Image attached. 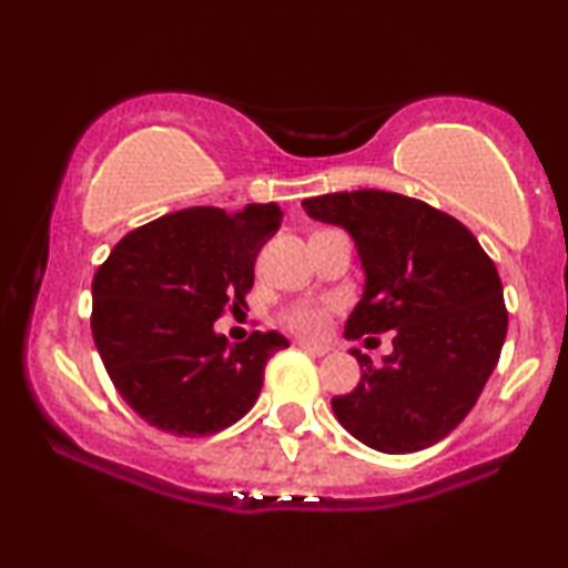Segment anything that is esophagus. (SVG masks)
<instances>
[{
    "label": "esophagus",
    "mask_w": 568,
    "mask_h": 568,
    "mask_svg": "<svg viewBox=\"0 0 568 568\" xmlns=\"http://www.w3.org/2000/svg\"><path fill=\"white\" fill-rule=\"evenodd\" d=\"M300 347L305 352H311V355H328L331 347L328 344H318V342H307V338H300Z\"/></svg>",
    "instance_id": "esophagus-1"
}]
</instances>
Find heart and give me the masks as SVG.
<instances>
[{"mask_svg":"<svg viewBox=\"0 0 568 568\" xmlns=\"http://www.w3.org/2000/svg\"><path fill=\"white\" fill-rule=\"evenodd\" d=\"M286 323L300 334H323L328 326V307L313 305V302H302V305H294L290 313H286Z\"/></svg>","mask_w":568,"mask_h":568,"instance_id":"b5f03b06","label":"heart"}]
</instances>
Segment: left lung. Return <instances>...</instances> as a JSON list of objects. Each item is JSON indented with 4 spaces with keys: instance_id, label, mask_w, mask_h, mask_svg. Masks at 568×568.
Segmentation results:
<instances>
[{
    "instance_id": "left-lung-1",
    "label": "left lung",
    "mask_w": 568,
    "mask_h": 568,
    "mask_svg": "<svg viewBox=\"0 0 568 568\" xmlns=\"http://www.w3.org/2000/svg\"><path fill=\"white\" fill-rule=\"evenodd\" d=\"M315 221L355 240L363 297L344 336L394 331V352L359 363V383L334 396L344 430L383 454H412L446 438L475 407L504 347V286L475 234L433 205L383 190L302 201Z\"/></svg>"
}]
</instances>
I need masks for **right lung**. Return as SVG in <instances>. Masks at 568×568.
<instances>
[{"label": "right lung", "mask_w": 568, "mask_h": 568, "mask_svg": "<svg viewBox=\"0 0 568 568\" xmlns=\"http://www.w3.org/2000/svg\"><path fill=\"white\" fill-rule=\"evenodd\" d=\"M276 203L166 213L116 242L93 276L91 331L114 388L153 428L211 436L245 417L278 331L230 344L213 323L245 305L255 257L282 224Z\"/></svg>", "instance_id": "add662e5"}]
</instances>
